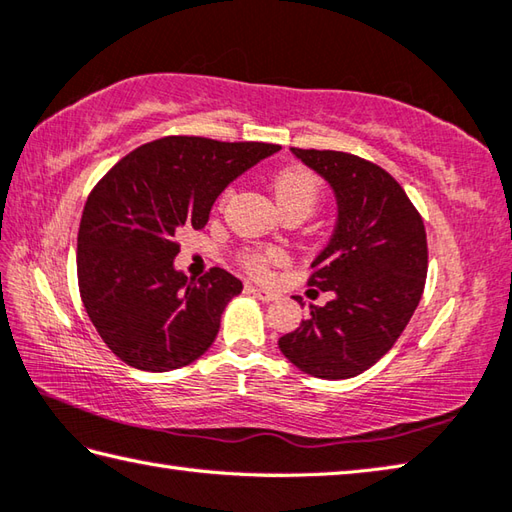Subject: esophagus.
<instances>
[{
	"label": "esophagus",
	"instance_id": "esophagus-1",
	"mask_svg": "<svg viewBox=\"0 0 512 512\" xmlns=\"http://www.w3.org/2000/svg\"><path fill=\"white\" fill-rule=\"evenodd\" d=\"M246 290L253 297H257L259 302H273V299H277V295L273 293V290H268V288H262V286H255V284H248L246 286Z\"/></svg>",
	"mask_w": 512,
	"mask_h": 512
}]
</instances>
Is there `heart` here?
I'll list each match as a JSON object with an SVG mask.
<instances>
[{
  "instance_id": "1",
  "label": "heart",
  "mask_w": 512,
  "mask_h": 512,
  "mask_svg": "<svg viewBox=\"0 0 512 512\" xmlns=\"http://www.w3.org/2000/svg\"><path fill=\"white\" fill-rule=\"evenodd\" d=\"M273 193L284 213H290V210L313 213V208L319 202V195H322V182H319V177L313 170L304 166H290L277 173L273 182ZM282 259L284 253L277 248H246L239 253V264L253 275H266L268 268L279 264Z\"/></svg>"
}]
</instances>
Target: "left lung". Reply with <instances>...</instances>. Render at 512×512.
Instances as JSON below:
<instances>
[{
  "mask_svg": "<svg viewBox=\"0 0 512 512\" xmlns=\"http://www.w3.org/2000/svg\"><path fill=\"white\" fill-rule=\"evenodd\" d=\"M293 153L333 186L339 215L308 277V286L330 290L333 299L310 306L299 328L279 339V350L308 375L348 379L395 346L422 299L424 219L382 166L342 150Z\"/></svg>",
  "mask_w": 512,
  "mask_h": 512,
  "instance_id": "obj_1",
  "label": "left lung"
}]
</instances>
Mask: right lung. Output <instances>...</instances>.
Returning a JSON list of instances; mask_svg holds the SVG:
<instances>
[{"instance_id": "obj_1", "label": "right lung", "mask_w": 512, "mask_h": 512, "mask_svg": "<svg viewBox=\"0 0 512 512\" xmlns=\"http://www.w3.org/2000/svg\"><path fill=\"white\" fill-rule=\"evenodd\" d=\"M277 144L168 135L135 148L99 179L77 235L79 295L124 364L166 373L202 357L242 282L210 268L195 282L173 266L179 235L204 228L219 193Z\"/></svg>"}]
</instances>
